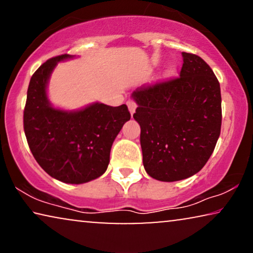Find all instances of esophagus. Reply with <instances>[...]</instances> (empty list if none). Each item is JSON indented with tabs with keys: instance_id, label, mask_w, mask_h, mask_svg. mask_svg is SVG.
Instances as JSON below:
<instances>
[{
	"instance_id": "obj_1",
	"label": "esophagus",
	"mask_w": 253,
	"mask_h": 253,
	"mask_svg": "<svg viewBox=\"0 0 253 253\" xmlns=\"http://www.w3.org/2000/svg\"><path fill=\"white\" fill-rule=\"evenodd\" d=\"M126 105H127V108H129V110H130L131 115H132V114L134 113V110H136V107H137L136 102H134L133 100H129V101L126 102Z\"/></svg>"
}]
</instances>
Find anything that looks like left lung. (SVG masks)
I'll use <instances>...</instances> for the list:
<instances>
[{
	"label": "left lung",
	"mask_w": 253,
	"mask_h": 253,
	"mask_svg": "<svg viewBox=\"0 0 253 253\" xmlns=\"http://www.w3.org/2000/svg\"><path fill=\"white\" fill-rule=\"evenodd\" d=\"M182 56L179 77L132 93L145 170L162 182L197 174L212 155L221 131L219 81L198 55Z\"/></svg>",
	"instance_id": "8db88e82"
}]
</instances>
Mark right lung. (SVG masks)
<instances>
[{
	"mask_svg": "<svg viewBox=\"0 0 253 253\" xmlns=\"http://www.w3.org/2000/svg\"><path fill=\"white\" fill-rule=\"evenodd\" d=\"M71 57L64 54L49 58L31 77L24 131L34 159L48 175L82 184L106 171L114 140L131 115L126 105L95 102L77 112L51 107L46 92L48 79L57 62Z\"/></svg>",
	"mask_w": 253,
	"mask_h": 253,
	"instance_id": "obj_1",
	"label": "right lung"
}]
</instances>
